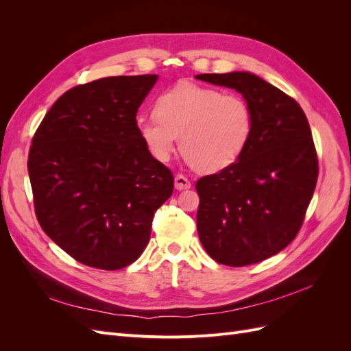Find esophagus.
Returning <instances> with one entry per match:
<instances>
[{
    "mask_svg": "<svg viewBox=\"0 0 351 351\" xmlns=\"http://www.w3.org/2000/svg\"><path fill=\"white\" fill-rule=\"evenodd\" d=\"M174 184H176V189H177V190H187V189L192 187V183H190L189 180H187L184 176H182V174L176 176Z\"/></svg>",
    "mask_w": 351,
    "mask_h": 351,
    "instance_id": "1",
    "label": "esophagus"
}]
</instances>
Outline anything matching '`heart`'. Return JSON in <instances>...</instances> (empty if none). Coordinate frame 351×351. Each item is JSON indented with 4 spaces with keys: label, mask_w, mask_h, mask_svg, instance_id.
Returning a JSON list of instances; mask_svg holds the SVG:
<instances>
[{
    "label": "heart",
    "mask_w": 351,
    "mask_h": 351,
    "mask_svg": "<svg viewBox=\"0 0 351 351\" xmlns=\"http://www.w3.org/2000/svg\"><path fill=\"white\" fill-rule=\"evenodd\" d=\"M156 117L137 121L146 149L167 162L177 149L199 173H217L234 164L249 143L253 117L239 95L180 83L158 98Z\"/></svg>",
    "instance_id": "1"
}]
</instances>
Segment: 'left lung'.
<instances>
[{"mask_svg":"<svg viewBox=\"0 0 351 351\" xmlns=\"http://www.w3.org/2000/svg\"><path fill=\"white\" fill-rule=\"evenodd\" d=\"M196 79L236 89L253 117L241 156L196 183L200 243L228 267L258 263L294 240L313 196L317 156L309 121L293 98L253 73Z\"/></svg>","mask_w":351,"mask_h":351,"instance_id":"left-lung-1","label":"left lung"}]
</instances>
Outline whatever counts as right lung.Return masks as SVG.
<instances>
[{
  "label": "right lung",
  "instance_id": "obj_1",
  "mask_svg": "<svg viewBox=\"0 0 351 351\" xmlns=\"http://www.w3.org/2000/svg\"><path fill=\"white\" fill-rule=\"evenodd\" d=\"M156 74L93 80L62 93L32 141L27 169L47 236L77 262L115 271L149 243L174 177L146 149L137 110Z\"/></svg>",
  "mask_w": 351,
  "mask_h": 351
}]
</instances>
